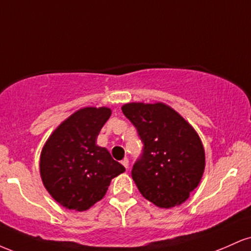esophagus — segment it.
<instances>
[{
    "instance_id": "1",
    "label": "esophagus",
    "mask_w": 251,
    "mask_h": 251,
    "mask_svg": "<svg viewBox=\"0 0 251 251\" xmlns=\"http://www.w3.org/2000/svg\"><path fill=\"white\" fill-rule=\"evenodd\" d=\"M122 164H123V166H124V168H125L126 170L128 169V159H127V158H124V159L122 160Z\"/></svg>"
}]
</instances>
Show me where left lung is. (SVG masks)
Returning <instances> with one entry per match:
<instances>
[{"mask_svg":"<svg viewBox=\"0 0 251 251\" xmlns=\"http://www.w3.org/2000/svg\"><path fill=\"white\" fill-rule=\"evenodd\" d=\"M122 111L144 143L142 158L132 169L138 190L159 208L180 205L197 188L205 169L200 135L164 102H128Z\"/></svg>","mask_w":251,"mask_h":251,"instance_id":"1","label":"left lung"}]
</instances>
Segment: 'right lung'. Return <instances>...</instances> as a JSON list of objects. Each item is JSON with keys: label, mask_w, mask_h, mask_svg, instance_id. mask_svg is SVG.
Instances as JSON below:
<instances>
[{"label": "right lung", "mask_w": 251, "mask_h": 251, "mask_svg": "<svg viewBox=\"0 0 251 251\" xmlns=\"http://www.w3.org/2000/svg\"><path fill=\"white\" fill-rule=\"evenodd\" d=\"M108 107H83L51 132L40 155L46 190L63 208L85 211L102 200L111 180L125 168L97 145L100 129L111 117Z\"/></svg>", "instance_id": "add662e5"}]
</instances>
